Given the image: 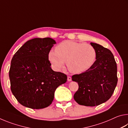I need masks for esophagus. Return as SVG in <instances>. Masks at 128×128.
I'll return each instance as SVG.
<instances>
[{"instance_id":"1","label":"esophagus","mask_w":128,"mask_h":128,"mask_svg":"<svg viewBox=\"0 0 128 128\" xmlns=\"http://www.w3.org/2000/svg\"><path fill=\"white\" fill-rule=\"evenodd\" d=\"M67 80H68V81H70L71 80H72V77L70 76H68V77H67Z\"/></svg>"}]
</instances>
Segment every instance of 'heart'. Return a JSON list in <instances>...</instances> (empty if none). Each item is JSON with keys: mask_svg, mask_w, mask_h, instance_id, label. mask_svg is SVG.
I'll use <instances>...</instances> for the list:
<instances>
[{"mask_svg": "<svg viewBox=\"0 0 128 128\" xmlns=\"http://www.w3.org/2000/svg\"><path fill=\"white\" fill-rule=\"evenodd\" d=\"M96 55V50L92 45L66 40L56 47L55 51H50L48 59L56 70L63 69L66 62L68 70L78 74L92 66Z\"/></svg>", "mask_w": 128, "mask_h": 128, "instance_id": "obj_1", "label": "heart"}]
</instances>
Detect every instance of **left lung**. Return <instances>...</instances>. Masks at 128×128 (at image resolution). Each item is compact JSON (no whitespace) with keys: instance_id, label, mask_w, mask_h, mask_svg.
<instances>
[{"instance_id":"8db88e82","label":"left lung","mask_w":128,"mask_h":128,"mask_svg":"<svg viewBox=\"0 0 128 128\" xmlns=\"http://www.w3.org/2000/svg\"><path fill=\"white\" fill-rule=\"evenodd\" d=\"M96 50V60L89 69L72 78L78 84L74 99L80 105L98 106L107 101L118 84L117 65L111 51L97 43H90Z\"/></svg>"}]
</instances>
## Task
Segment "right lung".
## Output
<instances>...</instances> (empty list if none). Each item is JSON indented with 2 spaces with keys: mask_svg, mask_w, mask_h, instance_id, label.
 <instances>
[{
  "mask_svg": "<svg viewBox=\"0 0 128 128\" xmlns=\"http://www.w3.org/2000/svg\"><path fill=\"white\" fill-rule=\"evenodd\" d=\"M56 42L51 38L27 41L13 56L9 71L10 90L21 104L42 109L52 102L58 86L66 83V74L51 68L48 53Z\"/></svg>",
  "mask_w": 128,
  "mask_h": 128,
  "instance_id": "right-lung-1",
  "label": "right lung"
}]
</instances>
